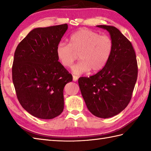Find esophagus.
<instances>
[{"mask_svg": "<svg viewBox=\"0 0 151 151\" xmlns=\"http://www.w3.org/2000/svg\"><path fill=\"white\" fill-rule=\"evenodd\" d=\"M78 77L77 76H75V75H73V81H75V82L77 81H78Z\"/></svg>", "mask_w": 151, "mask_h": 151, "instance_id": "1", "label": "esophagus"}]
</instances>
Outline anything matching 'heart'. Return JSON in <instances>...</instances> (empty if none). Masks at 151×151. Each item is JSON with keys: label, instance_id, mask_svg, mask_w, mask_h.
<instances>
[{"label": "heart", "instance_id": "b5f03b06", "mask_svg": "<svg viewBox=\"0 0 151 151\" xmlns=\"http://www.w3.org/2000/svg\"><path fill=\"white\" fill-rule=\"evenodd\" d=\"M113 49L111 38L88 29H81L73 34L69 43L60 42L56 47L58 59L63 66L71 67L79 54L81 62L73 67L76 75L92 70L98 72L106 65Z\"/></svg>", "mask_w": 151, "mask_h": 151}]
</instances>
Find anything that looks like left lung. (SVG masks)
Returning <instances> with one entry per match:
<instances>
[{"instance_id": "8db88e82", "label": "left lung", "mask_w": 151, "mask_h": 151, "mask_svg": "<svg viewBox=\"0 0 151 151\" xmlns=\"http://www.w3.org/2000/svg\"><path fill=\"white\" fill-rule=\"evenodd\" d=\"M97 27L109 32L113 49L104 68L89 77H81L78 84L89 111L98 117L109 118L129 104L138 69L130 41L114 27Z\"/></svg>"}]
</instances>
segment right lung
I'll use <instances>...</instances> for the list:
<instances>
[{
  "instance_id": "1",
  "label": "right lung",
  "mask_w": 151,
  "mask_h": 151,
  "mask_svg": "<svg viewBox=\"0 0 151 151\" xmlns=\"http://www.w3.org/2000/svg\"><path fill=\"white\" fill-rule=\"evenodd\" d=\"M67 24L32 30L14 53L12 81L22 107L33 116L50 119L62 114L63 88L73 76L60 62L56 47Z\"/></svg>"
}]
</instances>
